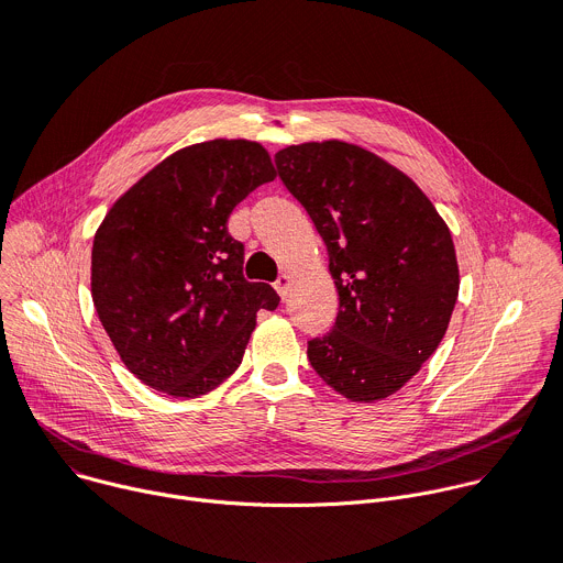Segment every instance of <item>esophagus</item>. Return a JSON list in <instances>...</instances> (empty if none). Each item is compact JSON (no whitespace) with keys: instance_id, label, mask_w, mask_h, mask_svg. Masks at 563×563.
Here are the masks:
<instances>
[{"instance_id":"1","label":"esophagus","mask_w":563,"mask_h":563,"mask_svg":"<svg viewBox=\"0 0 563 563\" xmlns=\"http://www.w3.org/2000/svg\"><path fill=\"white\" fill-rule=\"evenodd\" d=\"M289 274H280L278 278H276V283H274V287H276V291L280 294V298H287V291H289Z\"/></svg>"}]
</instances>
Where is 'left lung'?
<instances>
[{
    "instance_id": "8db88e82",
    "label": "left lung",
    "mask_w": 563,
    "mask_h": 563,
    "mask_svg": "<svg viewBox=\"0 0 563 563\" xmlns=\"http://www.w3.org/2000/svg\"><path fill=\"white\" fill-rule=\"evenodd\" d=\"M274 163L323 238L339 291L334 328L307 341V358L345 398H385L448 330L459 296L450 229L406 174L356 144L287 146Z\"/></svg>"
}]
</instances>
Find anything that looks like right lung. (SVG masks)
Wrapping results in <instances>:
<instances>
[{
  "instance_id": "right-lung-1",
  "label": "right lung",
  "mask_w": 563,
  "mask_h": 563,
  "mask_svg": "<svg viewBox=\"0 0 563 563\" xmlns=\"http://www.w3.org/2000/svg\"><path fill=\"white\" fill-rule=\"evenodd\" d=\"M276 172L258 142L187 146L107 213L93 240L91 291L122 363L148 387L196 398L243 361L258 309L280 298L243 276L233 207Z\"/></svg>"
}]
</instances>
